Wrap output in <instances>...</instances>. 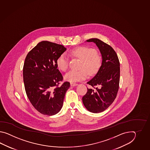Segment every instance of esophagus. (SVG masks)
<instances>
[{
  "mask_svg": "<svg viewBox=\"0 0 150 150\" xmlns=\"http://www.w3.org/2000/svg\"><path fill=\"white\" fill-rule=\"evenodd\" d=\"M70 85L71 86L74 87V86H77V85H78V83H71Z\"/></svg>",
  "mask_w": 150,
  "mask_h": 150,
  "instance_id": "esophagus-1",
  "label": "esophagus"
}]
</instances>
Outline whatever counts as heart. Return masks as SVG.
Returning <instances> with one entry per match:
<instances>
[{
    "label": "heart",
    "mask_w": 150,
    "mask_h": 150,
    "mask_svg": "<svg viewBox=\"0 0 150 150\" xmlns=\"http://www.w3.org/2000/svg\"><path fill=\"white\" fill-rule=\"evenodd\" d=\"M70 54L81 60L80 65V70H71L64 76V79L71 83H76L85 79L89 74H96L101 66L102 57L96 53L94 49L86 47L75 48L70 51ZM58 68L61 70H67L69 67V60L67 54L63 53L58 57L56 61Z\"/></svg>",
    "instance_id": "obj_1"
}]
</instances>
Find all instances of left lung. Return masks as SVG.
I'll return each instance as SVG.
<instances>
[{"label": "left lung", "instance_id": "obj_1", "mask_svg": "<svg viewBox=\"0 0 150 150\" xmlns=\"http://www.w3.org/2000/svg\"><path fill=\"white\" fill-rule=\"evenodd\" d=\"M86 42H93L99 48L102 64L95 76L87 83L96 89L87 88L82 98L83 104L89 112L98 113L105 110L114 102L118 92L120 76L117 55L110 45L98 38Z\"/></svg>", "mask_w": 150, "mask_h": 150}]
</instances>
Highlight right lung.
<instances>
[{
  "mask_svg": "<svg viewBox=\"0 0 150 150\" xmlns=\"http://www.w3.org/2000/svg\"><path fill=\"white\" fill-rule=\"evenodd\" d=\"M67 50L63 45L49 41L38 43L25 57L23 78L25 92L32 105L43 115L57 114L70 86L65 82L58 86L63 76L56 61Z\"/></svg>",
  "mask_w": 150,
  "mask_h": 150,
  "instance_id": "add662e5",
  "label": "right lung"
}]
</instances>
